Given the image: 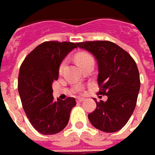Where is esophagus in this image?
Instances as JSON below:
<instances>
[{"mask_svg":"<svg viewBox=\"0 0 155 155\" xmlns=\"http://www.w3.org/2000/svg\"><path fill=\"white\" fill-rule=\"evenodd\" d=\"M83 100H85L84 98H77V99H76V101H77V102H82Z\"/></svg>","mask_w":155,"mask_h":155,"instance_id":"obj_1","label":"esophagus"}]
</instances>
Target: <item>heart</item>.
<instances>
[{
    "mask_svg": "<svg viewBox=\"0 0 155 155\" xmlns=\"http://www.w3.org/2000/svg\"><path fill=\"white\" fill-rule=\"evenodd\" d=\"M75 59H76V61H77V63L81 67L83 64H85V63H87V61H94V58H93V56L91 54H89L87 52H80V53H78L77 55L75 56ZM65 63H66V61H62L60 63V65H59V67H58V73L59 74H61L62 71H63V69H64V67H65ZM78 90H81V88L79 87L77 88Z\"/></svg>",
    "mask_w": 155,
    "mask_h": 155,
    "instance_id": "b5f03b06",
    "label": "heart"
}]
</instances>
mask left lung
I'll use <instances>...</instances> for the list:
<instances>
[{"instance_id":"left-lung-1","label":"left lung","mask_w":155,"mask_h":155,"mask_svg":"<svg viewBox=\"0 0 155 155\" xmlns=\"http://www.w3.org/2000/svg\"><path fill=\"white\" fill-rule=\"evenodd\" d=\"M77 46L91 52L99 67V91L104 102L88 114L91 124L99 130L116 132L127 124L136 108L140 90V75L135 60L120 46L110 41H86Z\"/></svg>"}]
</instances>
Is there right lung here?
<instances>
[{
	"mask_svg": "<svg viewBox=\"0 0 155 155\" xmlns=\"http://www.w3.org/2000/svg\"><path fill=\"white\" fill-rule=\"evenodd\" d=\"M77 43L46 41L25 58L19 68V91L31 124L44 135H53L67 126L74 98L55 101L52 84L58 79V67Z\"/></svg>",
	"mask_w": 155,
	"mask_h": 155,
	"instance_id": "add662e5",
	"label": "right lung"
}]
</instances>
